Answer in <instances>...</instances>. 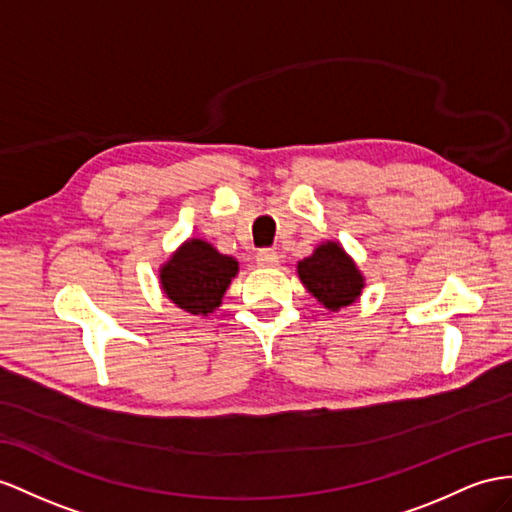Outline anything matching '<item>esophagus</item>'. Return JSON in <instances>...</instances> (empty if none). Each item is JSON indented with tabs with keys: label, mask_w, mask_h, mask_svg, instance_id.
<instances>
[{
	"label": "esophagus",
	"mask_w": 512,
	"mask_h": 512,
	"mask_svg": "<svg viewBox=\"0 0 512 512\" xmlns=\"http://www.w3.org/2000/svg\"><path fill=\"white\" fill-rule=\"evenodd\" d=\"M277 261H279V257H277V251H274V248H259V251H257V264L261 268L277 266Z\"/></svg>",
	"instance_id": "1"
}]
</instances>
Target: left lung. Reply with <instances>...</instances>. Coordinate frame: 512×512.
<instances>
[{
    "instance_id": "8db88e82",
    "label": "left lung",
    "mask_w": 512,
    "mask_h": 512,
    "mask_svg": "<svg viewBox=\"0 0 512 512\" xmlns=\"http://www.w3.org/2000/svg\"><path fill=\"white\" fill-rule=\"evenodd\" d=\"M298 277L318 303L331 311L355 303L365 285L357 264L337 242H324L311 257L298 261Z\"/></svg>"
}]
</instances>
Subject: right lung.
<instances>
[{
    "label": "right lung",
    "mask_w": 512,
    "mask_h": 512,
    "mask_svg": "<svg viewBox=\"0 0 512 512\" xmlns=\"http://www.w3.org/2000/svg\"><path fill=\"white\" fill-rule=\"evenodd\" d=\"M240 264L229 255L199 238L183 242L160 268V283L164 294L173 303L192 313L207 316L225 296L231 279L238 274Z\"/></svg>",
    "instance_id": "add662e5"
}]
</instances>
